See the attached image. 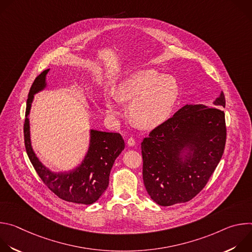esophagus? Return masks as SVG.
<instances>
[{
	"instance_id": "obj_1",
	"label": "esophagus",
	"mask_w": 252,
	"mask_h": 252,
	"mask_svg": "<svg viewBox=\"0 0 252 252\" xmlns=\"http://www.w3.org/2000/svg\"><path fill=\"white\" fill-rule=\"evenodd\" d=\"M127 145H128L129 147H133V146L135 145V139H134L133 137H129V138L127 139Z\"/></svg>"
}]
</instances>
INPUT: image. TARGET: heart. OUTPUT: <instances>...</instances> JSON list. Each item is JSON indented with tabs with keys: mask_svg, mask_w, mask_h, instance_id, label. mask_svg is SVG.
<instances>
[{
	"mask_svg": "<svg viewBox=\"0 0 252 252\" xmlns=\"http://www.w3.org/2000/svg\"><path fill=\"white\" fill-rule=\"evenodd\" d=\"M179 93L174 78L153 69L140 70L120 83L116 95H106L105 106L107 114L116 117L121 114L119 100L130 101L128 114L131 121L141 128L151 129L170 118Z\"/></svg>",
	"mask_w": 252,
	"mask_h": 252,
	"instance_id": "heart-1",
	"label": "heart"
}]
</instances>
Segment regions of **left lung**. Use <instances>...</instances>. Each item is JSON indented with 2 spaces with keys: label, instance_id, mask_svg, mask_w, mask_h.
Here are the masks:
<instances>
[{
  "label": "left lung",
  "instance_id": "8db88e82",
  "mask_svg": "<svg viewBox=\"0 0 252 252\" xmlns=\"http://www.w3.org/2000/svg\"><path fill=\"white\" fill-rule=\"evenodd\" d=\"M213 104H187L143 138V184L156 203L189 201L217 168L226 140L222 92Z\"/></svg>",
  "mask_w": 252,
  "mask_h": 252
}]
</instances>
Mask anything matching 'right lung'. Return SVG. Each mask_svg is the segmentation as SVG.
<instances>
[{"instance_id": "right-lung-1", "label": "right lung", "mask_w": 252, "mask_h": 252, "mask_svg": "<svg viewBox=\"0 0 252 252\" xmlns=\"http://www.w3.org/2000/svg\"><path fill=\"white\" fill-rule=\"evenodd\" d=\"M45 69L33 81L27 99L24 124L25 147L28 157L44 184L60 198L74 203L92 204L109 187L110 173L116 158L125 149V141L118 132H105L91 129V140L83 162L67 172H53L46 167L32 151L30 136V115L33 94L47 87Z\"/></svg>"}]
</instances>
